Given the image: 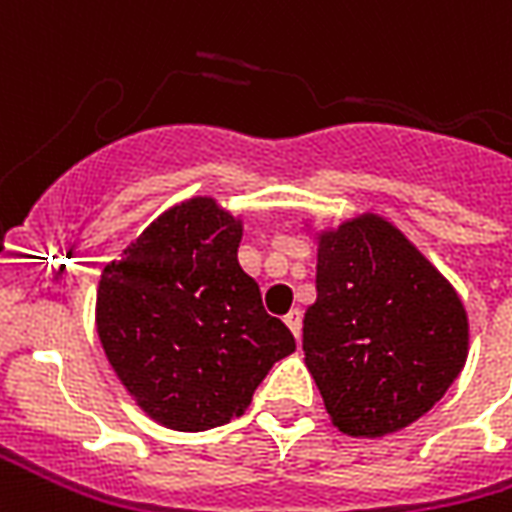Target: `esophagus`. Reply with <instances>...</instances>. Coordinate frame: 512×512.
I'll use <instances>...</instances> for the list:
<instances>
[{
	"label": "esophagus",
	"mask_w": 512,
	"mask_h": 512,
	"mask_svg": "<svg viewBox=\"0 0 512 512\" xmlns=\"http://www.w3.org/2000/svg\"><path fill=\"white\" fill-rule=\"evenodd\" d=\"M284 325L290 327L292 335H295V338H298V341H300V327H303V314H300L298 308H292L290 314L284 317Z\"/></svg>",
	"instance_id": "obj_1"
}]
</instances>
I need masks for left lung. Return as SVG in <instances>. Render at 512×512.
Here are the masks:
<instances>
[{
	"label": "left lung",
	"instance_id": "left-lung-1",
	"mask_svg": "<svg viewBox=\"0 0 512 512\" xmlns=\"http://www.w3.org/2000/svg\"><path fill=\"white\" fill-rule=\"evenodd\" d=\"M306 365L346 435L381 438L438 403L467 360V314L438 268L376 214L322 233Z\"/></svg>",
	"mask_w": 512,
	"mask_h": 512
}]
</instances>
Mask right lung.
I'll use <instances>...</instances> for the list:
<instances>
[{"mask_svg":"<svg viewBox=\"0 0 512 512\" xmlns=\"http://www.w3.org/2000/svg\"><path fill=\"white\" fill-rule=\"evenodd\" d=\"M241 222L190 198L104 268L96 330L109 365L152 419L179 432L247 411L273 362L295 351L239 265Z\"/></svg>","mask_w":512,"mask_h":512,"instance_id":"obj_1","label":"right lung"}]
</instances>
